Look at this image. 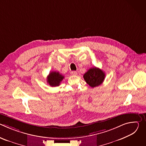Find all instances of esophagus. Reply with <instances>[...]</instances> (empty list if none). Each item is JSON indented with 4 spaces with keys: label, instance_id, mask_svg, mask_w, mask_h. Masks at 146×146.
I'll return each mask as SVG.
<instances>
[{
    "label": "esophagus",
    "instance_id": "34e87169",
    "mask_svg": "<svg viewBox=\"0 0 146 146\" xmlns=\"http://www.w3.org/2000/svg\"><path fill=\"white\" fill-rule=\"evenodd\" d=\"M70 74H72V75H76L77 74V72H76V71H72L71 72H70Z\"/></svg>",
    "mask_w": 146,
    "mask_h": 146
}]
</instances>
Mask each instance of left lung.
I'll return each instance as SVG.
<instances>
[{"mask_svg":"<svg viewBox=\"0 0 146 146\" xmlns=\"http://www.w3.org/2000/svg\"><path fill=\"white\" fill-rule=\"evenodd\" d=\"M83 77L87 84L94 88L102 84L105 78V73L99 68L94 67L90 69Z\"/></svg>","mask_w":146,"mask_h":146,"instance_id":"8db88e82","label":"left lung"}]
</instances>
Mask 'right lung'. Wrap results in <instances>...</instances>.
Segmentation results:
<instances>
[{"mask_svg": "<svg viewBox=\"0 0 146 146\" xmlns=\"http://www.w3.org/2000/svg\"><path fill=\"white\" fill-rule=\"evenodd\" d=\"M64 78V76L58 72H51L47 78V82L51 87H57Z\"/></svg>", "mask_w": 146, "mask_h": 146, "instance_id": "right-lung-1", "label": "right lung"}]
</instances>
